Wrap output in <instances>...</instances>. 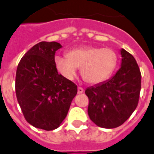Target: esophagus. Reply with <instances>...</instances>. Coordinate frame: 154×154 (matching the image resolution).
Returning <instances> with one entry per match:
<instances>
[{
  "label": "esophagus",
  "mask_w": 154,
  "mask_h": 154,
  "mask_svg": "<svg viewBox=\"0 0 154 154\" xmlns=\"http://www.w3.org/2000/svg\"><path fill=\"white\" fill-rule=\"evenodd\" d=\"M83 92H84V89L81 88V87H78V88H77V93L80 94H82Z\"/></svg>",
  "instance_id": "esophagus-1"
}]
</instances>
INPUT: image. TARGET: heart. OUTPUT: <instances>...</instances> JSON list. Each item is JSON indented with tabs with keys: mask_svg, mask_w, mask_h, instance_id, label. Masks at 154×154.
Segmentation results:
<instances>
[{
	"mask_svg": "<svg viewBox=\"0 0 154 154\" xmlns=\"http://www.w3.org/2000/svg\"><path fill=\"white\" fill-rule=\"evenodd\" d=\"M66 57L57 56L56 68L67 80H73L77 68L86 82L97 85L112 75L117 67L119 57L110 48L85 46L69 50Z\"/></svg>",
	"mask_w": 154,
	"mask_h": 154,
	"instance_id": "heart-1",
	"label": "heart"
}]
</instances>
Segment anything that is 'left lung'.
I'll use <instances>...</instances> for the list:
<instances>
[{
  "mask_svg": "<svg viewBox=\"0 0 154 154\" xmlns=\"http://www.w3.org/2000/svg\"><path fill=\"white\" fill-rule=\"evenodd\" d=\"M121 67L108 81L88 88V116L97 126L113 129L126 121L138 105L141 73L134 57L122 49Z\"/></svg>",
  "mask_w": 154,
  "mask_h": 154,
  "instance_id": "obj_1",
  "label": "left lung"
}]
</instances>
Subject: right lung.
I'll use <instances>...</instances> for the list:
<instances>
[{
  "mask_svg": "<svg viewBox=\"0 0 154 154\" xmlns=\"http://www.w3.org/2000/svg\"><path fill=\"white\" fill-rule=\"evenodd\" d=\"M60 48L57 42H38L21 58L16 71V96L25 119L46 131L60 125L77 93V85L55 66V53Z\"/></svg>",
  "mask_w": 154,
  "mask_h": 154,
  "instance_id": "right-lung-1",
  "label": "right lung"
}]
</instances>
